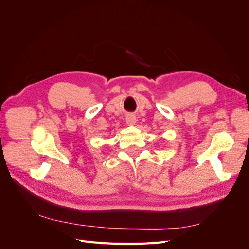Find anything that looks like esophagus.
Masks as SVG:
<instances>
[{
  "label": "esophagus",
  "instance_id": "1",
  "mask_svg": "<svg viewBox=\"0 0 249 249\" xmlns=\"http://www.w3.org/2000/svg\"><path fill=\"white\" fill-rule=\"evenodd\" d=\"M125 120H126V124L129 125H134L135 124H136V116H135L134 114H127L125 116Z\"/></svg>",
  "mask_w": 249,
  "mask_h": 249
}]
</instances>
